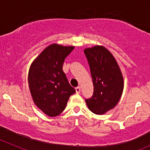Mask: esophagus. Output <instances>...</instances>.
<instances>
[{
  "mask_svg": "<svg viewBox=\"0 0 150 150\" xmlns=\"http://www.w3.org/2000/svg\"><path fill=\"white\" fill-rule=\"evenodd\" d=\"M75 91H76V93L81 92V87H80V86L76 87V88H75Z\"/></svg>",
  "mask_w": 150,
  "mask_h": 150,
  "instance_id": "34e87169",
  "label": "esophagus"
}]
</instances>
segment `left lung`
<instances>
[{
	"label": "left lung",
	"instance_id": "1",
	"mask_svg": "<svg viewBox=\"0 0 150 150\" xmlns=\"http://www.w3.org/2000/svg\"><path fill=\"white\" fill-rule=\"evenodd\" d=\"M92 78L94 92L86 99L88 109L95 114H104L114 108L121 98L124 81L117 61L103 46L84 50Z\"/></svg>",
	"mask_w": 150,
	"mask_h": 150
}]
</instances>
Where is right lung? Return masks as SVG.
<instances>
[{"mask_svg":"<svg viewBox=\"0 0 150 150\" xmlns=\"http://www.w3.org/2000/svg\"><path fill=\"white\" fill-rule=\"evenodd\" d=\"M73 46L53 44L46 47L30 65L28 84L36 105L45 114L56 117L65 109L75 89L70 86L62 66Z\"/></svg>","mask_w":150,"mask_h":150,"instance_id":"1","label":"right lung"}]
</instances>
